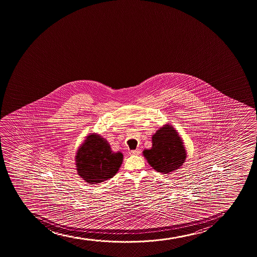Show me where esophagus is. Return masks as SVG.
<instances>
[{
  "label": "esophagus",
  "mask_w": 257,
  "mask_h": 257,
  "mask_svg": "<svg viewBox=\"0 0 257 257\" xmlns=\"http://www.w3.org/2000/svg\"><path fill=\"white\" fill-rule=\"evenodd\" d=\"M140 152H141L140 150L137 149V150H131L130 152H129V155H130V156H139Z\"/></svg>",
  "instance_id": "obj_1"
}]
</instances>
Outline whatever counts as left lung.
<instances>
[{
    "instance_id": "8db88e82",
    "label": "left lung",
    "mask_w": 257,
    "mask_h": 257,
    "mask_svg": "<svg viewBox=\"0 0 257 257\" xmlns=\"http://www.w3.org/2000/svg\"><path fill=\"white\" fill-rule=\"evenodd\" d=\"M143 155L151 168L163 174L178 170L187 157L183 139L169 124L156 131L152 136V147L144 150Z\"/></svg>"
}]
</instances>
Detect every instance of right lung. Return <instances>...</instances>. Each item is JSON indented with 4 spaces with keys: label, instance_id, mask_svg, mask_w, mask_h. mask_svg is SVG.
<instances>
[{
    "label": "right lung",
    "instance_id": "obj_1",
    "mask_svg": "<svg viewBox=\"0 0 257 257\" xmlns=\"http://www.w3.org/2000/svg\"><path fill=\"white\" fill-rule=\"evenodd\" d=\"M123 162V154L113 152L106 139L97 133L85 137L75 156L76 170L90 185L111 179L118 173Z\"/></svg>",
    "mask_w": 257,
    "mask_h": 257
}]
</instances>
